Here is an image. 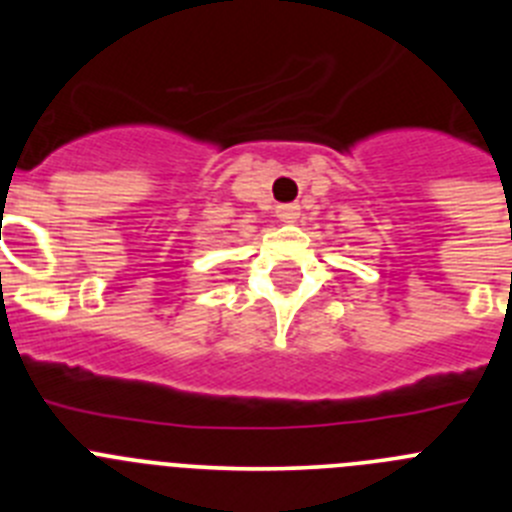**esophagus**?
<instances>
[{
    "instance_id": "1",
    "label": "esophagus",
    "mask_w": 512,
    "mask_h": 512,
    "mask_svg": "<svg viewBox=\"0 0 512 512\" xmlns=\"http://www.w3.org/2000/svg\"><path fill=\"white\" fill-rule=\"evenodd\" d=\"M277 217L282 223H295L297 217H300V205H279Z\"/></svg>"
}]
</instances>
